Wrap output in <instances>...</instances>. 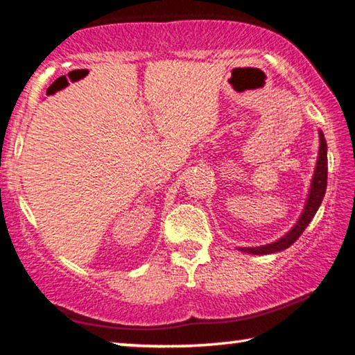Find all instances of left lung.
Returning a JSON list of instances; mask_svg holds the SVG:
<instances>
[{"label": "left lung", "mask_w": 355, "mask_h": 355, "mask_svg": "<svg viewBox=\"0 0 355 355\" xmlns=\"http://www.w3.org/2000/svg\"><path fill=\"white\" fill-rule=\"evenodd\" d=\"M318 135H320V150H318L315 172H313V177H311L307 200H305L302 213H300L296 224L291 227L290 232H286L284 236L275 239V241L271 244L257 245V248H238V250L245 252V254H252V255H268V254H275V252L285 250L290 248V245L296 241L300 235H302V232L307 228L311 219H313V216L316 214L318 208H320L321 202L324 199V194H326V186H327V144H326V139H324V135L321 130H318Z\"/></svg>", "instance_id": "1"}]
</instances>
